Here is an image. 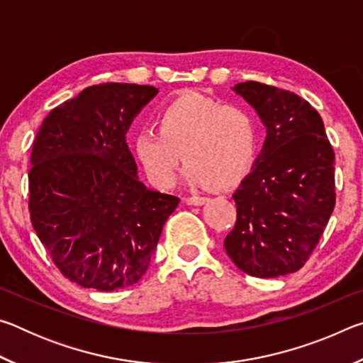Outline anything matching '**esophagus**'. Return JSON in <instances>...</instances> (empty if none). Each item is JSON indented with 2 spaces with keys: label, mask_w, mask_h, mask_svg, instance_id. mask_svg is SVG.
I'll list each match as a JSON object with an SVG mask.
<instances>
[{
  "label": "esophagus",
  "mask_w": 363,
  "mask_h": 363,
  "mask_svg": "<svg viewBox=\"0 0 363 363\" xmlns=\"http://www.w3.org/2000/svg\"><path fill=\"white\" fill-rule=\"evenodd\" d=\"M186 201L189 205H194V206H201L205 205L208 199L206 196H199V195H194V196H189V199H186Z\"/></svg>",
  "instance_id": "34e87169"
}]
</instances>
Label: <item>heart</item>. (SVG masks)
Listing matches in <instances>:
<instances>
[{"instance_id": "b5f03b06", "label": "heart", "mask_w": 363, "mask_h": 363, "mask_svg": "<svg viewBox=\"0 0 363 363\" xmlns=\"http://www.w3.org/2000/svg\"><path fill=\"white\" fill-rule=\"evenodd\" d=\"M158 131L143 130L133 149L155 187L168 189L186 160L182 179L194 187H229L248 173L259 149L255 112L200 93H186L158 113Z\"/></svg>"}]
</instances>
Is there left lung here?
Masks as SVG:
<instances>
[{"mask_svg":"<svg viewBox=\"0 0 363 363\" xmlns=\"http://www.w3.org/2000/svg\"><path fill=\"white\" fill-rule=\"evenodd\" d=\"M266 126L259 155L232 195L237 223L224 248L253 277L304 266L335 208V152L309 102L257 82L233 86Z\"/></svg>","mask_w":363,"mask_h":363,"instance_id":"obj_1","label":"left lung"}]
</instances>
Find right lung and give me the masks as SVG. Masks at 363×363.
<instances>
[{
	"label": "right lung",
	"instance_id": "obj_1",
	"mask_svg": "<svg viewBox=\"0 0 363 363\" xmlns=\"http://www.w3.org/2000/svg\"><path fill=\"white\" fill-rule=\"evenodd\" d=\"M158 94L104 83L52 108L36 133L28 210L36 235L67 279L113 291L136 284L179 199L147 189L126 134Z\"/></svg>",
	"mask_w": 363,
	"mask_h": 363
}]
</instances>
